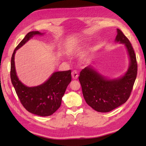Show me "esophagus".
I'll use <instances>...</instances> for the list:
<instances>
[{
    "mask_svg": "<svg viewBox=\"0 0 146 146\" xmlns=\"http://www.w3.org/2000/svg\"><path fill=\"white\" fill-rule=\"evenodd\" d=\"M71 75H72V77L74 79H76L78 78V72L76 70H74L72 71V73H71Z\"/></svg>",
    "mask_w": 146,
    "mask_h": 146,
    "instance_id": "34e87169",
    "label": "esophagus"
}]
</instances>
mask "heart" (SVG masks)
I'll return each instance as SVG.
<instances>
[{"label":"heart","instance_id":"1","mask_svg":"<svg viewBox=\"0 0 146 146\" xmlns=\"http://www.w3.org/2000/svg\"><path fill=\"white\" fill-rule=\"evenodd\" d=\"M74 46H75V44H71V46H70V47H69V48H68V51H69V52H70V53L72 52L73 49L74 48Z\"/></svg>","mask_w":146,"mask_h":146}]
</instances>
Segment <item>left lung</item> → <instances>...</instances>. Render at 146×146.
Segmentation results:
<instances>
[{
  "mask_svg": "<svg viewBox=\"0 0 146 146\" xmlns=\"http://www.w3.org/2000/svg\"><path fill=\"white\" fill-rule=\"evenodd\" d=\"M115 40L124 44L129 53L130 64L126 73L119 78L108 80L88 66L78 77L86 103L98 112H110L126 102L137 78V58L129 39L117 29Z\"/></svg>",
  "mask_w": 146,
  "mask_h": 146,
  "instance_id": "1",
  "label": "left lung"
}]
</instances>
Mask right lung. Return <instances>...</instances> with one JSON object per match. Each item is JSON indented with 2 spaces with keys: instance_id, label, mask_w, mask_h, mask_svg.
I'll list each match as a JSON object with an SVG mask.
<instances>
[{
  "instance_id": "add662e5",
  "label": "right lung",
  "mask_w": 146,
  "mask_h": 146,
  "mask_svg": "<svg viewBox=\"0 0 146 146\" xmlns=\"http://www.w3.org/2000/svg\"><path fill=\"white\" fill-rule=\"evenodd\" d=\"M39 31H31L26 35L13 53L11 60L10 77L13 87L24 108L33 114L47 117L53 114L60 108L62 98L71 81V70L55 72L46 82L36 87L24 85L17 77L15 67L16 51Z\"/></svg>"
}]
</instances>
